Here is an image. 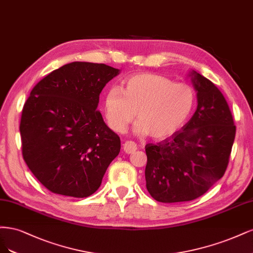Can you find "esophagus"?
Returning <instances> with one entry per match:
<instances>
[{
	"mask_svg": "<svg viewBox=\"0 0 253 253\" xmlns=\"http://www.w3.org/2000/svg\"><path fill=\"white\" fill-rule=\"evenodd\" d=\"M123 149H124V151L126 152V153H133L136 149H137V146H136V144L134 143V142H132V141H127V142H125V144L123 145Z\"/></svg>",
	"mask_w": 253,
	"mask_h": 253,
	"instance_id": "34e87169",
	"label": "esophagus"
}]
</instances>
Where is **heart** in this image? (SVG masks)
<instances>
[{"mask_svg":"<svg viewBox=\"0 0 253 253\" xmlns=\"http://www.w3.org/2000/svg\"><path fill=\"white\" fill-rule=\"evenodd\" d=\"M195 105L193 88L156 73H136L124 82V89L111 87L104 96V115L110 128L126 131L137 116L136 133L166 140L180 130Z\"/></svg>","mask_w":253,"mask_h":253,"instance_id":"b5f03b06","label":"heart"}]
</instances>
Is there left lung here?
Returning <instances> with one entry per match:
<instances>
[{
	"mask_svg": "<svg viewBox=\"0 0 253 253\" xmlns=\"http://www.w3.org/2000/svg\"><path fill=\"white\" fill-rule=\"evenodd\" d=\"M198 107L180 131L159 144L146 145V187L162 203L198 199L227 169L235 137L231 111L218 88L190 71Z\"/></svg>",
	"mask_w": 253,
	"mask_h": 253,
	"instance_id": "obj_1",
	"label": "left lung"
}]
</instances>
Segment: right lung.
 Instances as JSON below:
<instances>
[{
    "instance_id": "1",
    "label": "right lung",
    "mask_w": 253,
    "mask_h": 253,
    "mask_svg": "<svg viewBox=\"0 0 253 253\" xmlns=\"http://www.w3.org/2000/svg\"><path fill=\"white\" fill-rule=\"evenodd\" d=\"M119 73L105 64L72 62L31 90L20 124L23 158L49 191L87 198L99 189L121 140L96 108L103 88Z\"/></svg>"
}]
</instances>
